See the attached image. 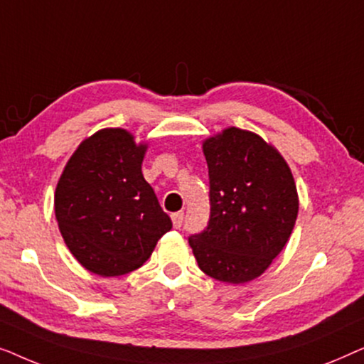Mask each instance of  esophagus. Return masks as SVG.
<instances>
[{
  "instance_id": "obj_1",
  "label": "esophagus",
  "mask_w": 364,
  "mask_h": 364,
  "mask_svg": "<svg viewBox=\"0 0 364 364\" xmlns=\"http://www.w3.org/2000/svg\"><path fill=\"white\" fill-rule=\"evenodd\" d=\"M182 222H183V212H176V213H172V223H173V227H176V228H181Z\"/></svg>"
}]
</instances>
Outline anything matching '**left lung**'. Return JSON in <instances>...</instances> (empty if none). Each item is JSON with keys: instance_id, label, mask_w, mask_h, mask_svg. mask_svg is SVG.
<instances>
[{"instance_id": "8db88e82", "label": "left lung", "mask_w": 364, "mask_h": 364, "mask_svg": "<svg viewBox=\"0 0 364 364\" xmlns=\"http://www.w3.org/2000/svg\"><path fill=\"white\" fill-rule=\"evenodd\" d=\"M210 178V220L188 238L205 275L240 285L255 280L287 245L298 215L293 173L258 134L227 127L202 142Z\"/></svg>"}]
</instances>
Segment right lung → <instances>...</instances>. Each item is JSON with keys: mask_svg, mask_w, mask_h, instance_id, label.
<instances>
[{"mask_svg": "<svg viewBox=\"0 0 364 364\" xmlns=\"http://www.w3.org/2000/svg\"><path fill=\"white\" fill-rule=\"evenodd\" d=\"M147 142L106 127L84 139L54 192V213L69 252L101 277L137 270L172 228L142 176Z\"/></svg>", "mask_w": 364, "mask_h": 364, "instance_id": "1", "label": "right lung"}]
</instances>
